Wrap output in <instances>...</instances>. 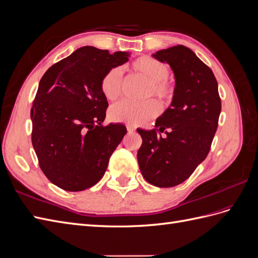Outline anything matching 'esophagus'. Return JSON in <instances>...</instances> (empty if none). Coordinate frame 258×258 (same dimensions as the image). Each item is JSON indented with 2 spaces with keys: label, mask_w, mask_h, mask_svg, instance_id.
Returning <instances> with one entry per match:
<instances>
[{
  "label": "esophagus",
  "mask_w": 258,
  "mask_h": 258,
  "mask_svg": "<svg viewBox=\"0 0 258 258\" xmlns=\"http://www.w3.org/2000/svg\"><path fill=\"white\" fill-rule=\"evenodd\" d=\"M127 130H128L129 134H131V132L135 131V128L132 127V126H130V124H128V126H127Z\"/></svg>",
  "instance_id": "esophagus-1"
}]
</instances>
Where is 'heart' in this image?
I'll return each instance as SVG.
<instances>
[{
	"label": "heart",
	"mask_w": 258,
	"mask_h": 258,
	"mask_svg": "<svg viewBox=\"0 0 258 258\" xmlns=\"http://www.w3.org/2000/svg\"><path fill=\"white\" fill-rule=\"evenodd\" d=\"M128 71L148 81L145 97L154 95L162 101L172 98L173 86L167 80L169 68L165 62L151 56H142L131 62L128 66ZM121 87L122 75L119 69L112 68L101 77L100 90L108 101H113L120 96ZM159 112L160 104L153 99L143 102L121 101L110 108V117L114 121L138 126L154 118Z\"/></svg>",
	"instance_id": "1"
}]
</instances>
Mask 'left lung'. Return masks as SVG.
<instances>
[{"instance_id": "8db88e82", "label": "left lung", "mask_w": 258, "mask_h": 258, "mask_svg": "<svg viewBox=\"0 0 258 258\" xmlns=\"http://www.w3.org/2000/svg\"><path fill=\"white\" fill-rule=\"evenodd\" d=\"M153 57L172 69L174 95L156 119L155 129H137L142 137L138 162L148 183L173 187L186 181L207 158L222 110L221 98L212 70L188 47L173 46ZM163 131L166 137H161Z\"/></svg>"}]
</instances>
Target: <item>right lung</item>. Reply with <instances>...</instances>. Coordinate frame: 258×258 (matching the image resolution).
<instances>
[{
	"mask_svg": "<svg viewBox=\"0 0 258 258\" xmlns=\"http://www.w3.org/2000/svg\"><path fill=\"white\" fill-rule=\"evenodd\" d=\"M130 53L84 46L45 72L31 108L32 145L49 181L68 191L97 184L127 129L103 126L107 100L100 81Z\"/></svg>",
	"mask_w": 258,
	"mask_h": 258,
	"instance_id": "obj_1",
	"label": "right lung"
}]
</instances>
